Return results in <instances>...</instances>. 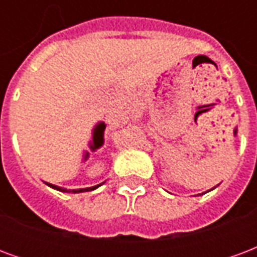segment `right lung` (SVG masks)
I'll return each mask as SVG.
<instances>
[{
	"label": "right lung",
	"mask_w": 257,
	"mask_h": 257,
	"mask_svg": "<svg viewBox=\"0 0 257 257\" xmlns=\"http://www.w3.org/2000/svg\"><path fill=\"white\" fill-rule=\"evenodd\" d=\"M48 184H49V186H51L52 189H56V190H59V191H67V190H66V189H62V187H58V186H55V184H51V183H48ZM95 189H97V186H95V187H89V189H79V190H75L74 193H82V191H90V190H95Z\"/></svg>",
	"instance_id": "obj_1"
}]
</instances>
